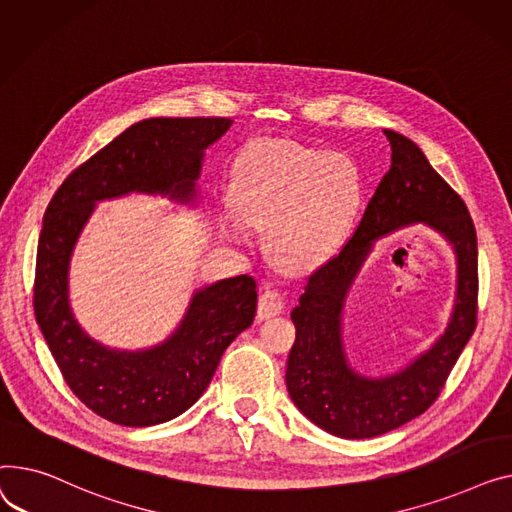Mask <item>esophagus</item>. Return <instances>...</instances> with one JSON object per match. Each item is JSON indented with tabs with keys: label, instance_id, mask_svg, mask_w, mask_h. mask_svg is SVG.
<instances>
[{
	"label": "esophagus",
	"instance_id": "esophagus-1",
	"mask_svg": "<svg viewBox=\"0 0 512 512\" xmlns=\"http://www.w3.org/2000/svg\"><path fill=\"white\" fill-rule=\"evenodd\" d=\"M283 310V295L277 289L266 287L258 299V320H268Z\"/></svg>",
	"mask_w": 512,
	"mask_h": 512
}]
</instances>
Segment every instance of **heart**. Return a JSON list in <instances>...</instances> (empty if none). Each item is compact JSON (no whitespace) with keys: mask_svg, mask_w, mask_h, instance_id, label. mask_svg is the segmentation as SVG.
<instances>
[{"mask_svg":"<svg viewBox=\"0 0 512 512\" xmlns=\"http://www.w3.org/2000/svg\"><path fill=\"white\" fill-rule=\"evenodd\" d=\"M221 233L248 244L266 227V250L289 273L316 268L337 252L364 200V175L345 153L266 142L237 157Z\"/></svg>","mask_w":512,"mask_h":512,"instance_id":"b5f03b06","label":"heart"}]
</instances>
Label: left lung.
I'll list each match as a JSON object with an SVG mask.
<instances>
[{
  "instance_id": "1",
  "label": "left lung",
  "mask_w": 512,
  "mask_h": 512,
  "mask_svg": "<svg viewBox=\"0 0 512 512\" xmlns=\"http://www.w3.org/2000/svg\"><path fill=\"white\" fill-rule=\"evenodd\" d=\"M393 155L366 213L343 250L310 275L293 308L297 328L287 359V390L295 407L324 432L362 440L422 415L471 339L477 320V235L461 196L434 171L413 140L384 130ZM426 224L454 248L458 293L445 333L413 363L372 379L353 371L342 345L348 289L373 244L397 228Z\"/></svg>"
}]
</instances>
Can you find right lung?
Masks as SVG:
<instances>
[{
	"mask_svg": "<svg viewBox=\"0 0 512 512\" xmlns=\"http://www.w3.org/2000/svg\"><path fill=\"white\" fill-rule=\"evenodd\" d=\"M231 124L227 117L142 119L74 169L45 210L33 299L37 324L72 393L113 424L157 426L190 409L225 349L252 324L256 281L239 275L204 285L163 343L113 349L90 339L72 312L74 246L101 200L136 192L194 206L204 150Z\"/></svg>",
	"mask_w": 512,
	"mask_h": 512,
	"instance_id": "right-lung-1",
	"label": "right lung"
}]
</instances>
